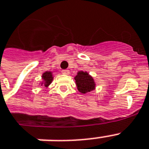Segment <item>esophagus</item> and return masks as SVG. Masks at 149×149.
<instances>
[{
  "label": "esophagus",
  "instance_id": "1",
  "mask_svg": "<svg viewBox=\"0 0 149 149\" xmlns=\"http://www.w3.org/2000/svg\"><path fill=\"white\" fill-rule=\"evenodd\" d=\"M62 73L64 75H69L70 74V70H64L62 71Z\"/></svg>",
  "mask_w": 149,
  "mask_h": 149
}]
</instances>
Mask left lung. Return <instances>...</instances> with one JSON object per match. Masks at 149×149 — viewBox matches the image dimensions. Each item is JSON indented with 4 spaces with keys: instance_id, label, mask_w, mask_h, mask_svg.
Instances as JSON below:
<instances>
[{
    "instance_id": "obj_1",
    "label": "left lung",
    "mask_w": 149,
    "mask_h": 149,
    "mask_svg": "<svg viewBox=\"0 0 149 149\" xmlns=\"http://www.w3.org/2000/svg\"><path fill=\"white\" fill-rule=\"evenodd\" d=\"M74 79L77 90L81 93H89L96 89L94 79L86 71H79Z\"/></svg>"
}]
</instances>
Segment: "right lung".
<instances>
[{
  "instance_id": "1",
  "label": "right lung",
  "mask_w": 149,
  "mask_h": 149,
  "mask_svg": "<svg viewBox=\"0 0 149 149\" xmlns=\"http://www.w3.org/2000/svg\"><path fill=\"white\" fill-rule=\"evenodd\" d=\"M42 82H40V84L38 85L41 86H44L45 87H49L50 84H52V82L53 80V74L52 72L51 71H46V72H43L42 75Z\"/></svg>"
}]
</instances>
